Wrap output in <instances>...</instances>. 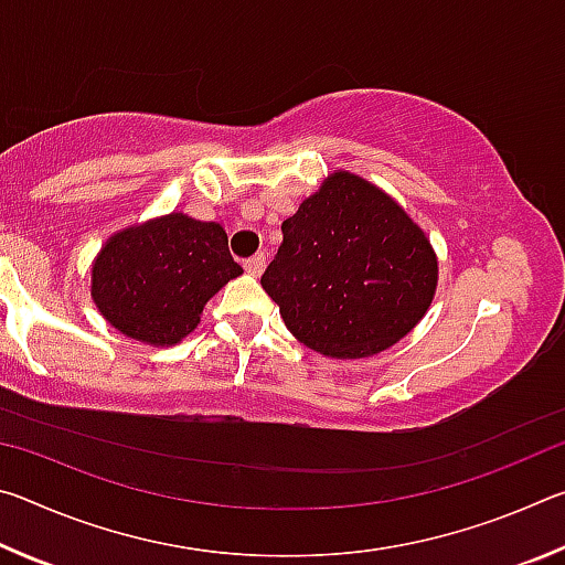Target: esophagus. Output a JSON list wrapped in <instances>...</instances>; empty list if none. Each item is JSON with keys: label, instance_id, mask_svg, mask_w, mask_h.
Instances as JSON below:
<instances>
[{"label": "esophagus", "instance_id": "esophagus-1", "mask_svg": "<svg viewBox=\"0 0 565 565\" xmlns=\"http://www.w3.org/2000/svg\"><path fill=\"white\" fill-rule=\"evenodd\" d=\"M244 269H246V274H252V276H262L264 269H266V256L264 254H254L252 259L244 262Z\"/></svg>", "mask_w": 565, "mask_h": 565}]
</instances>
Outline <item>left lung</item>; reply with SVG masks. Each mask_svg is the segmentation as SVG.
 <instances>
[{
	"label": "left lung",
	"mask_w": 565,
	"mask_h": 565,
	"mask_svg": "<svg viewBox=\"0 0 565 565\" xmlns=\"http://www.w3.org/2000/svg\"><path fill=\"white\" fill-rule=\"evenodd\" d=\"M262 276L303 347L363 359L394 347L434 301L438 262L426 234L386 191L333 171L281 224Z\"/></svg>",
	"instance_id": "8db88e82"
}]
</instances>
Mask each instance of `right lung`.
Wrapping results in <instances>:
<instances>
[{
  "label": "right lung",
  "instance_id": "add662e5",
  "mask_svg": "<svg viewBox=\"0 0 565 565\" xmlns=\"http://www.w3.org/2000/svg\"><path fill=\"white\" fill-rule=\"evenodd\" d=\"M242 271L222 224L174 212L107 238L92 264V299L124 337L171 347Z\"/></svg>",
  "mask_w": 565,
  "mask_h": 565
}]
</instances>
